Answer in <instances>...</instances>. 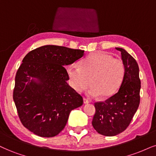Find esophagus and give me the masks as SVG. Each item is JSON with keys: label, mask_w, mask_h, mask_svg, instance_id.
Masks as SVG:
<instances>
[{"label": "esophagus", "mask_w": 156, "mask_h": 156, "mask_svg": "<svg viewBox=\"0 0 156 156\" xmlns=\"http://www.w3.org/2000/svg\"><path fill=\"white\" fill-rule=\"evenodd\" d=\"M83 101H84V103H85V104H86V103H88L90 102L89 100H88L87 98H84Z\"/></svg>", "instance_id": "obj_1"}]
</instances>
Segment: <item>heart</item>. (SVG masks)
<instances>
[{
    "mask_svg": "<svg viewBox=\"0 0 156 156\" xmlns=\"http://www.w3.org/2000/svg\"><path fill=\"white\" fill-rule=\"evenodd\" d=\"M71 86L81 93L87 87V95L106 98L113 95L122 84L125 75V66L120 58L105 52H96L80 62V66L72 64L67 68ZM90 81H89V79Z\"/></svg>",
    "mask_w": 156,
    "mask_h": 156,
    "instance_id": "1",
    "label": "heart"
}]
</instances>
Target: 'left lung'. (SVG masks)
<instances>
[{
  "label": "left lung",
  "mask_w": 156,
  "mask_h": 156,
  "mask_svg": "<svg viewBox=\"0 0 156 156\" xmlns=\"http://www.w3.org/2000/svg\"><path fill=\"white\" fill-rule=\"evenodd\" d=\"M125 75L119 91L105 101L95 103V113L92 124L102 135L115 136L124 132L131 122L140 105L141 83L139 66L135 59L121 48Z\"/></svg>",
  "instance_id": "obj_1"
}]
</instances>
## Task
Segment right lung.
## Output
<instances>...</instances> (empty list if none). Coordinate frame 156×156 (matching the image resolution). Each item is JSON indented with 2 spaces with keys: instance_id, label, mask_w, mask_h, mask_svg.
Segmentation results:
<instances>
[{
  "instance_id": "add662e5",
  "label": "right lung",
  "mask_w": 156,
  "mask_h": 156,
  "mask_svg": "<svg viewBox=\"0 0 156 156\" xmlns=\"http://www.w3.org/2000/svg\"><path fill=\"white\" fill-rule=\"evenodd\" d=\"M84 52L44 45L23 58L15 77L13 98L23 126L36 135L56 136L66 126L71 111L83 104L82 96L67 84L64 66L81 58Z\"/></svg>"
}]
</instances>
